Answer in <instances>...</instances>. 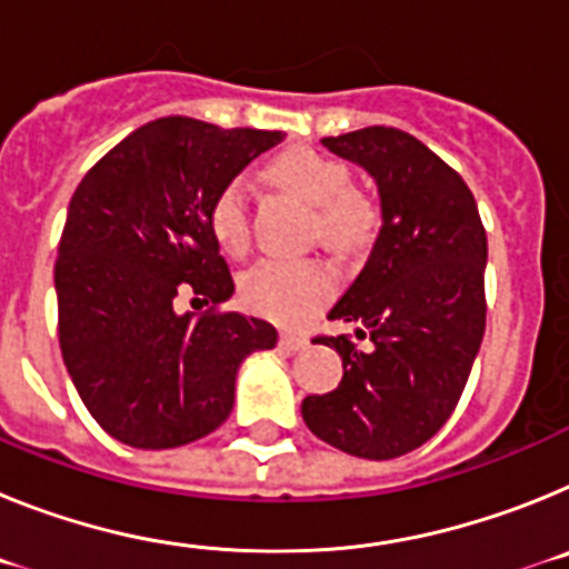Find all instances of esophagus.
<instances>
[{
    "label": "esophagus",
    "instance_id": "obj_1",
    "mask_svg": "<svg viewBox=\"0 0 569 569\" xmlns=\"http://www.w3.org/2000/svg\"><path fill=\"white\" fill-rule=\"evenodd\" d=\"M279 345L284 347L288 353H299V350H305V347L310 345V339L308 336H299V333H281Z\"/></svg>",
    "mask_w": 569,
    "mask_h": 569
}]
</instances>
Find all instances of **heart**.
Instances as JSON below:
<instances>
[{
    "mask_svg": "<svg viewBox=\"0 0 569 569\" xmlns=\"http://www.w3.org/2000/svg\"><path fill=\"white\" fill-rule=\"evenodd\" d=\"M270 179L316 208L321 241L333 250H359L379 228V208L365 193L350 190V170L313 148H290L270 162ZM210 233L228 253H244L248 228V184L230 179L213 196L208 210ZM333 270L316 259H264L241 276V299L253 313L281 325H299L330 299Z\"/></svg>",
    "mask_w": 569,
    "mask_h": 569,
    "instance_id": "heart-1",
    "label": "heart"
}]
</instances>
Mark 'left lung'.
I'll use <instances>...</instances> for the list:
<instances>
[{"label":"left lung","mask_w":569,"mask_h":569,"mask_svg":"<svg viewBox=\"0 0 569 569\" xmlns=\"http://www.w3.org/2000/svg\"><path fill=\"white\" fill-rule=\"evenodd\" d=\"M330 153L376 179L381 230L319 336L341 356L339 387L301 401L310 433L359 459H396L439 433L461 399L487 319V233L470 188L416 136L361 128L328 136Z\"/></svg>","instance_id":"obj_1"}]
</instances>
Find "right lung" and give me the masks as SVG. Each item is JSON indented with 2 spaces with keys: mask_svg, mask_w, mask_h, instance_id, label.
<instances>
[{
  "mask_svg": "<svg viewBox=\"0 0 569 569\" xmlns=\"http://www.w3.org/2000/svg\"><path fill=\"white\" fill-rule=\"evenodd\" d=\"M281 139L164 116L108 150L70 199L53 270L59 347L90 416L122 445L168 450L213 433L241 361L276 347L273 325L219 310L233 279L208 210ZM184 289L211 310L176 315Z\"/></svg>",
  "mask_w": 569,
  "mask_h": 569,
  "instance_id": "obj_1",
  "label": "right lung"
}]
</instances>
